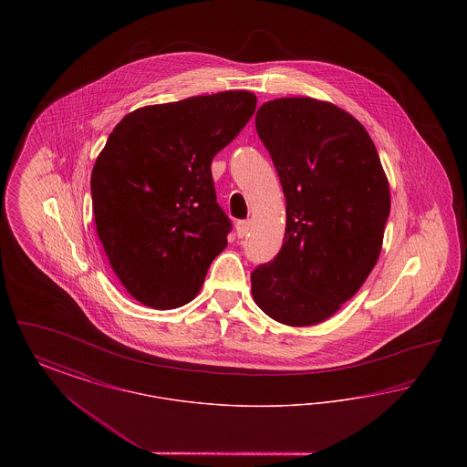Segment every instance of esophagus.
<instances>
[{"mask_svg":"<svg viewBox=\"0 0 467 467\" xmlns=\"http://www.w3.org/2000/svg\"><path fill=\"white\" fill-rule=\"evenodd\" d=\"M248 221H238L236 223V234H238V238H244L246 236V233H248Z\"/></svg>","mask_w":467,"mask_h":467,"instance_id":"esophagus-1","label":"esophagus"}]
</instances>
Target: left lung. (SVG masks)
Returning a JSON list of instances; mask_svg holds the SVG:
<instances>
[{"mask_svg":"<svg viewBox=\"0 0 467 467\" xmlns=\"http://www.w3.org/2000/svg\"><path fill=\"white\" fill-rule=\"evenodd\" d=\"M287 202L278 255L252 271L273 320L315 326L341 308L377 265L390 213L389 180L364 126L333 103L278 98L255 115Z\"/></svg>","mask_w":467,"mask_h":467,"instance_id":"1","label":"left lung"}]
</instances>
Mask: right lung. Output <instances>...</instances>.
<instances>
[{"instance_id": "right-lung-1", "label": "right lung", "mask_w": 467, "mask_h": 467, "mask_svg": "<svg viewBox=\"0 0 467 467\" xmlns=\"http://www.w3.org/2000/svg\"><path fill=\"white\" fill-rule=\"evenodd\" d=\"M248 90H225L128 113L90 175L96 231L120 284L145 306L192 301L231 223L212 161L255 111Z\"/></svg>"}]
</instances>
